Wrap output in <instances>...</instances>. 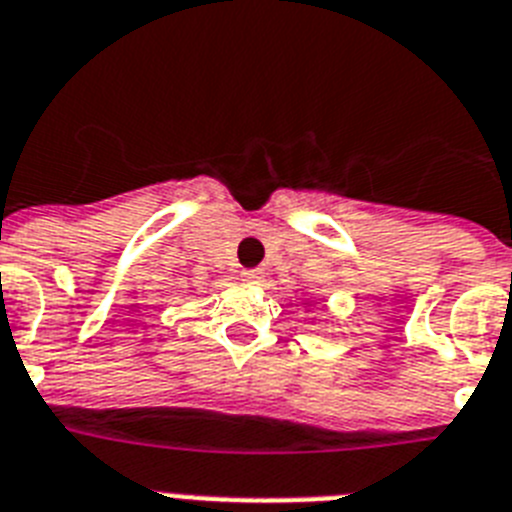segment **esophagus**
I'll use <instances>...</instances> for the list:
<instances>
[{
    "label": "esophagus",
    "mask_w": 512,
    "mask_h": 512,
    "mask_svg": "<svg viewBox=\"0 0 512 512\" xmlns=\"http://www.w3.org/2000/svg\"><path fill=\"white\" fill-rule=\"evenodd\" d=\"M263 270H257V268H252V270H242V281L244 283H252V286H257V283L263 281Z\"/></svg>",
    "instance_id": "1"
}]
</instances>
